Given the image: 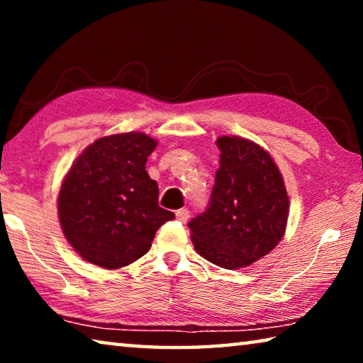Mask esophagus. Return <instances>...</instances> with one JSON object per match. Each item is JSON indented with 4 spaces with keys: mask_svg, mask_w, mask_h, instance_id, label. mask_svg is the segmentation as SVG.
Listing matches in <instances>:
<instances>
[{
    "mask_svg": "<svg viewBox=\"0 0 363 363\" xmlns=\"http://www.w3.org/2000/svg\"><path fill=\"white\" fill-rule=\"evenodd\" d=\"M176 218L177 220H181V223H187L189 219V210L187 208H181V210L176 211Z\"/></svg>",
    "mask_w": 363,
    "mask_h": 363,
    "instance_id": "1",
    "label": "esophagus"
}]
</instances>
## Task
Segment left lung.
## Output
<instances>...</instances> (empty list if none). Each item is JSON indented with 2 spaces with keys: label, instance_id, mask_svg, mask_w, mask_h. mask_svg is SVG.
I'll use <instances>...</instances> for the list:
<instances>
[{
  "label": "left lung",
  "instance_id": "1",
  "mask_svg": "<svg viewBox=\"0 0 363 363\" xmlns=\"http://www.w3.org/2000/svg\"><path fill=\"white\" fill-rule=\"evenodd\" d=\"M219 169L206 210L190 219L196 253L224 269H240L281 240L288 195L277 164L255 143L237 136L216 140Z\"/></svg>",
  "mask_w": 363,
  "mask_h": 363
}]
</instances>
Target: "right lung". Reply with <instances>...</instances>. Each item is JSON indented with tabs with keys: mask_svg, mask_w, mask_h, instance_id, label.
Here are the masks:
<instances>
[{
	"mask_svg": "<svg viewBox=\"0 0 363 363\" xmlns=\"http://www.w3.org/2000/svg\"><path fill=\"white\" fill-rule=\"evenodd\" d=\"M157 140L144 133L97 139L72 164L57 200L64 235L83 259L120 269L143 257L174 213L158 205L145 171Z\"/></svg>",
	"mask_w": 363,
	"mask_h": 363,
	"instance_id": "obj_1",
	"label": "right lung"
}]
</instances>
